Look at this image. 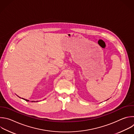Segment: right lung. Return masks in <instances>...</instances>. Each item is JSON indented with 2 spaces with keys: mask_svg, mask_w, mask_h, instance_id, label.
<instances>
[{
  "mask_svg": "<svg viewBox=\"0 0 134 134\" xmlns=\"http://www.w3.org/2000/svg\"><path fill=\"white\" fill-rule=\"evenodd\" d=\"M19 97V96H18ZM22 99H24L25 100H26V101H27V102H29V100H27V99H24V98H22ZM37 102H38V101H37ZM31 102H35V101H32Z\"/></svg>",
  "mask_w": 134,
  "mask_h": 134,
  "instance_id": "1",
  "label": "right lung"
}]
</instances>
